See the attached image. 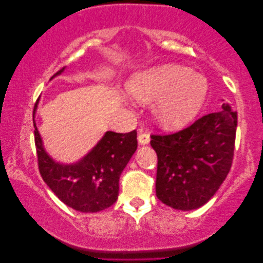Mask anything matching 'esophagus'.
Returning a JSON list of instances; mask_svg holds the SVG:
<instances>
[{
  "mask_svg": "<svg viewBox=\"0 0 263 263\" xmlns=\"http://www.w3.org/2000/svg\"><path fill=\"white\" fill-rule=\"evenodd\" d=\"M138 141H139L140 145H147V143H149L151 138H149V135L147 134V133H143L142 130H140L139 136H138Z\"/></svg>",
  "mask_w": 263,
  "mask_h": 263,
  "instance_id": "1",
  "label": "esophagus"
}]
</instances>
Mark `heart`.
Masks as SVG:
<instances>
[{"instance_id": "obj_1", "label": "heart", "mask_w": 263, "mask_h": 263, "mask_svg": "<svg viewBox=\"0 0 263 263\" xmlns=\"http://www.w3.org/2000/svg\"><path fill=\"white\" fill-rule=\"evenodd\" d=\"M129 89L139 102L154 103L153 115L160 127L177 130L200 112L208 81L192 68L168 63L136 74L129 82Z\"/></svg>"}]
</instances>
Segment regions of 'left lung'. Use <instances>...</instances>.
Masks as SVG:
<instances>
[{
  "mask_svg": "<svg viewBox=\"0 0 263 263\" xmlns=\"http://www.w3.org/2000/svg\"><path fill=\"white\" fill-rule=\"evenodd\" d=\"M236 128L237 111L224 102L220 111L176 134L151 136L158 156V199L178 211L197 210L207 203L231 168Z\"/></svg>",
  "mask_w": 263,
  "mask_h": 263,
  "instance_id": "1",
  "label": "left lung"
}]
</instances>
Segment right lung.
<instances>
[{"label": "right lung", "mask_w": 263, "mask_h": 263, "mask_svg": "<svg viewBox=\"0 0 263 263\" xmlns=\"http://www.w3.org/2000/svg\"><path fill=\"white\" fill-rule=\"evenodd\" d=\"M64 69L57 71L50 80ZM37 107L38 102L33 111L35 148L39 171L49 188L64 204L81 213H96L112 206L118 197L122 171L138 148L136 132H106L81 159L61 163L45 149L34 121Z\"/></svg>", "instance_id": "add662e5"}]
</instances>
